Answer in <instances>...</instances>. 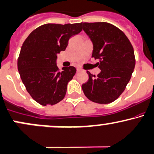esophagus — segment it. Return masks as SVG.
I'll return each instance as SVG.
<instances>
[{"instance_id":"obj_1","label":"esophagus","mask_w":154,"mask_h":154,"mask_svg":"<svg viewBox=\"0 0 154 154\" xmlns=\"http://www.w3.org/2000/svg\"><path fill=\"white\" fill-rule=\"evenodd\" d=\"M77 72H83V70H82V69H80V68H77Z\"/></svg>"}]
</instances>
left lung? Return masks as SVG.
I'll use <instances>...</instances> for the list:
<instances>
[{
  "label": "left lung",
  "mask_w": 154,
  "mask_h": 154,
  "mask_svg": "<svg viewBox=\"0 0 154 154\" xmlns=\"http://www.w3.org/2000/svg\"><path fill=\"white\" fill-rule=\"evenodd\" d=\"M83 30L94 45L92 58L101 72L96 77L88 71V80L82 84L84 94L98 104L114 102L124 92L135 66L134 49L124 32L110 23H82Z\"/></svg>",
  "instance_id": "obj_1"
}]
</instances>
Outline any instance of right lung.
I'll return each mask as SVG.
<instances>
[{
    "mask_svg": "<svg viewBox=\"0 0 154 154\" xmlns=\"http://www.w3.org/2000/svg\"><path fill=\"white\" fill-rule=\"evenodd\" d=\"M82 23L45 24L30 33L23 42L17 60L20 77L31 97L43 106L63 99L67 84L76 73L74 66L60 72L57 54L64 51L69 38L82 31Z\"/></svg>",
    "mask_w": 154,
    "mask_h": 154,
    "instance_id": "add662e5",
    "label": "right lung"
}]
</instances>
